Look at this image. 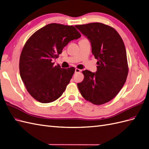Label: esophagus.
Masks as SVG:
<instances>
[{
	"instance_id": "34e87169",
	"label": "esophagus",
	"mask_w": 149,
	"mask_h": 149,
	"mask_svg": "<svg viewBox=\"0 0 149 149\" xmlns=\"http://www.w3.org/2000/svg\"><path fill=\"white\" fill-rule=\"evenodd\" d=\"M74 71H75V73H79V72L81 71V70H80L79 69H78V68H76Z\"/></svg>"
}]
</instances>
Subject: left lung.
Returning a JSON list of instances; mask_svg holds the SVG:
<instances>
[{"label":"left lung","instance_id":"left-lung-1","mask_svg":"<svg viewBox=\"0 0 149 149\" xmlns=\"http://www.w3.org/2000/svg\"><path fill=\"white\" fill-rule=\"evenodd\" d=\"M89 40L91 53L98 60L97 70L83 71L84 79L78 83L83 97L94 104H102L115 98L121 90L128 75L125 47L113 27L94 22L75 26Z\"/></svg>","mask_w":149,"mask_h":149}]
</instances>
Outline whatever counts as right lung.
Segmentation results:
<instances>
[{"mask_svg":"<svg viewBox=\"0 0 149 149\" xmlns=\"http://www.w3.org/2000/svg\"><path fill=\"white\" fill-rule=\"evenodd\" d=\"M80 37L74 26L52 23L27 40L20 56V75L27 91L37 101L53 102L65 91L74 68L64 69L59 65L54 66L53 60L68 42Z\"/></svg>","mask_w":149,"mask_h":149,"instance_id":"obj_1","label":"right lung"}]
</instances>
